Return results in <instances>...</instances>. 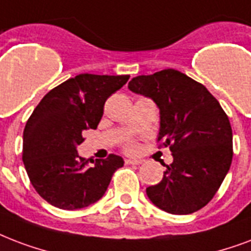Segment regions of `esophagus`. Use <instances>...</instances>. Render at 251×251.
Segmentation results:
<instances>
[{
    "instance_id": "esophagus-1",
    "label": "esophagus",
    "mask_w": 251,
    "mask_h": 251,
    "mask_svg": "<svg viewBox=\"0 0 251 251\" xmlns=\"http://www.w3.org/2000/svg\"><path fill=\"white\" fill-rule=\"evenodd\" d=\"M143 160L141 159H125L126 164H141Z\"/></svg>"
}]
</instances>
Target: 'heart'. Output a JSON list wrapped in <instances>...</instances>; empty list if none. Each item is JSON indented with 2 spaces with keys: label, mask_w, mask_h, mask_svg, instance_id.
Wrapping results in <instances>:
<instances>
[{
  "label": "heart",
  "mask_w": 251,
  "mask_h": 251,
  "mask_svg": "<svg viewBox=\"0 0 251 251\" xmlns=\"http://www.w3.org/2000/svg\"><path fill=\"white\" fill-rule=\"evenodd\" d=\"M125 149L127 151H134L135 149H137V146H135V143H133V142H126Z\"/></svg>",
  "instance_id": "obj_1"
}]
</instances>
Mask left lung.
Here are the masks:
<instances>
[{"instance_id": "1", "label": "left lung", "mask_w": 251, "mask_h": 251, "mask_svg": "<svg viewBox=\"0 0 251 251\" xmlns=\"http://www.w3.org/2000/svg\"><path fill=\"white\" fill-rule=\"evenodd\" d=\"M127 88L159 108L158 142L170 147L174 158L162 181L147 187V198L172 215L201 209L232 164L233 133L226 113L202 84L171 68L133 77Z\"/></svg>"}]
</instances>
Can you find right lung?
<instances>
[{
    "instance_id": "1",
    "label": "right lung",
    "mask_w": 251,
    "mask_h": 251,
    "mask_svg": "<svg viewBox=\"0 0 251 251\" xmlns=\"http://www.w3.org/2000/svg\"><path fill=\"white\" fill-rule=\"evenodd\" d=\"M129 77L77 75L51 89L34 109L24 130L22 159L32 187L51 205L75 210L99 201L114 171L124 166L114 154L81 158L77 146L85 130L97 127L109 96Z\"/></svg>"
}]
</instances>
